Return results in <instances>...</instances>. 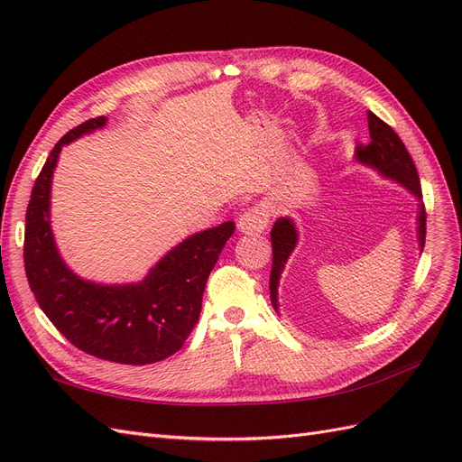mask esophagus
I'll list each match as a JSON object with an SVG mask.
<instances>
[{
	"label": "esophagus",
	"mask_w": 462,
	"mask_h": 462,
	"mask_svg": "<svg viewBox=\"0 0 462 462\" xmlns=\"http://www.w3.org/2000/svg\"><path fill=\"white\" fill-rule=\"evenodd\" d=\"M268 223H270V208L265 204H254L248 209H245V212L239 216V219H236V227L246 235H256L268 229Z\"/></svg>",
	"instance_id": "obj_1"
}]
</instances>
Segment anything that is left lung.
Listing matches in <instances>:
<instances>
[{
	"instance_id": "obj_1",
	"label": "left lung",
	"mask_w": 462,
	"mask_h": 462,
	"mask_svg": "<svg viewBox=\"0 0 462 462\" xmlns=\"http://www.w3.org/2000/svg\"><path fill=\"white\" fill-rule=\"evenodd\" d=\"M368 131H370V144H358L356 146V160L360 163H366L382 175L397 180L402 187H407L414 197L422 199V187L420 177H418L416 165L411 158L407 146L402 144L399 134L389 127L385 121H382L372 111H368ZM297 229L292 226L289 217H279L273 223L272 229V250H273V263H272V275H270V299L272 306L277 310V285L279 277L291 256L292 248L297 246ZM418 241L424 248L426 243V208L420 202V212H418Z\"/></svg>"
}]
</instances>
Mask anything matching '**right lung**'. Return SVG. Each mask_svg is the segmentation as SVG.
<instances>
[{
	"label": "right lung",
	"mask_w": 462,
	"mask_h": 462,
	"mask_svg": "<svg viewBox=\"0 0 462 462\" xmlns=\"http://www.w3.org/2000/svg\"><path fill=\"white\" fill-rule=\"evenodd\" d=\"M106 117L80 123L53 146L32 187L24 226V272L36 302L63 337L96 358L144 366L175 355L194 329L209 272L235 223L189 236L141 283L97 285L63 263L50 227L51 175L63 144L102 129Z\"/></svg>",
	"instance_id": "add662e5"
}]
</instances>
